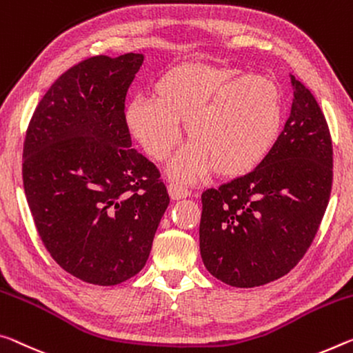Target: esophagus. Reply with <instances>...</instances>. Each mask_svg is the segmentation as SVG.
<instances>
[{
	"label": "esophagus",
	"instance_id": "1",
	"mask_svg": "<svg viewBox=\"0 0 353 353\" xmlns=\"http://www.w3.org/2000/svg\"><path fill=\"white\" fill-rule=\"evenodd\" d=\"M168 193H170V196L174 201L190 196V192L185 187L181 185V183H174V182H171L170 185H168Z\"/></svg>",
	"mask_w": 353,
	"mask_h": 353
}]
</instances>
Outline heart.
I'll use <instances>...</instances> for the list:
<instances>
[{
	"mask_svg": "<svg viewBox=\"0 0 353 353\" xmlns=\"http://www.w3.org/2000/svg\"><path fill=\"white\" fill-rule=\"evenodd\" d=\"M283 121L275 80L225 64H177L157 78L150 100L135 99L125 108L128 132L154 160L171 154L185 124L192 143L168 168L181 181L212 170L226 179L248 174L275 148Z\"/></svg>",
	"mask_w": 353,
	"mask_h": 353,
	"instance_id": "1",
	"label": "heart"
}]
</instances>
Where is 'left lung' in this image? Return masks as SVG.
Here are the masks:
<instances>
[{"label":"left lung","mask_w":353,"mask_h":353,"mask_svg":"<svg viewBox=\"0 0 353 353\" xmlns=\"http://www.w3.org/2000/svg\"><path fill=\"white\" fill-rule=\"evenodd\" d=\"M290 77L289 119L262 163L201 196V257L210 275L256 288L292 270L305 256L328 205L332 138L310 89Z\"/></svg>","instance_id":"obj_1"}]
</instances>
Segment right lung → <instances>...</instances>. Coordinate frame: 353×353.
Instances as JSON below:
<instances>
[{
	"label": "right lung",
	"instance_id": "add662e5",
	"mask_svg": "<svg viewBox=\"0 0 353 353\" xmlns=\"http://www.w3.org/2000/svg\"><path fill=\"white\" fill-rule=\"evenodd\" d=\"M143 61V53L100 54L64 72L25 138L23 187L39 236L67 273L97 286L141 272L170 204L125 124V96Z\"/></svg>",
	"mask_w": 353,
	"mask_h": 353
}]
</instances>
